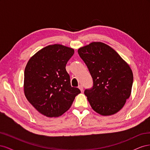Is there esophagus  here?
Wrapping results in <instances>:
<instances>
[{
  "mask_svg": "<svg viewBox=\"0 0 150 150\" xmlns=\"http://www.w3.org/2000/svg\"><path fill=\"white\" fill-rule=\"evenodd\" d=\"M78 88L80 89L81 93L83 92V87L82 86V85H79V86H78Z\"/></svg>",
  "mask_w": 150,
  "mask_h": 150,
  "instance_id": "obj_1",
  "label": "esophagus"
}]
</instances>
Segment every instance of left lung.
I'll use <instances>...</instances> for the list:
<instances>
[{
    "label": "left lung",
    "mask_w": 150,
    "mask_h": 150,
    "mask_svg": "<svg viewBox=\"0 0 150 150\" xmlns=\"http://www.w3.org/2000/svg\"><path fill=\"white\" fill-rule=\"evenodd\" d=\"M78 52L93 81V88L84 91L91 106L103 116L116 114L131 93L133 74L129 64L112 47L101 42L81 47Z\"/></svg>",
    "instance_id": "left-lung-1"
}]
</instances>
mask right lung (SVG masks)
Listing matches in <instances>:
<instances>
[{"mask_svg":"<svg viewBox=\"0 0 150 150\" xmlns=\"http://www.w3.org/2000/svg\"><path fill=\"white\" fill-rule=\"evenodd\" d=\"M74 50L49 45L32 56L24 71V91L28 101L42 115L58 117L66 112L81 91L71 87L66 70Z\"/></svg>","mask_w":150,"mask_h":150,"instance_id":"obj_1","label":"right lung"}]
</instances>
